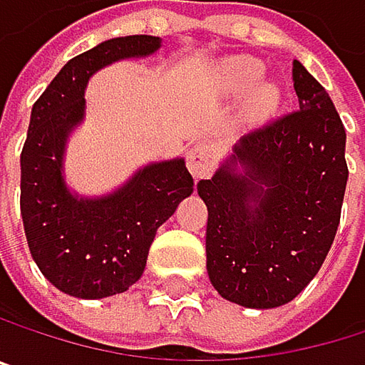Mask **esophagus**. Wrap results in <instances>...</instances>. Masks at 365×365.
Here are the masks:
<instances>
[{"mask_svg": "<svg viewBox=\"0 0 365 365\" xmlns=\"http://www.w3.org/2000/svg\"><path fill=\"white\" fill-rule=\"evenodd\" d=\"M186 162H188V170L192 173L195 179H201V177L210 175V170H212V166H214L212 155H210V151H207L205 145H195V147L188 151Z\"/></svg>", "mask_w": 365, "mask_h": 365, "instance_id": "34e87169", "label": "esophagus"}]
</instances>
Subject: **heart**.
Wrapping results in <instances>:
<instances>
[{
    "label": "heart",
    "mask_w": 365,
    "mask_h": 365,
    "mask_svg": "<svg viewBox=\"0 0 365 365\" xmlns=\"http://www.w3.org/2000/svg\"><path fill=\"white\" fill-rule=\"evenodd\" d=\"M263 74H265L263 63L252 57H233L222 66V83L229 93L244 96V93L252 91L250 100H248L250 115H261V113L274 108V104L278 102V89L274 85L257 87L259 81L263 78Z\"/></svg>",
    "instance_id": "b5f03b06"
}]
</instances>
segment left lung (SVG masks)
Listing matches in <instances>:
<instances>
[{
  "label": "left lung",
  "mask_w": 365,
  "mask_h": 365,
  "mask_svg": "<svg viewBox=\"0 0 365 365\" xmlns=\"http://www.w3.org/2000/svg\"><path fill=\"white\" fill-rule=\"evenodd\" d=\"M299 108L240 138L212 179L207 274L246 308H278L319 274L340 225L349 168L346 132L323 85L293 61Z\"/></svg>",
  "instance_id": "8db88e82"
}]
</instances>
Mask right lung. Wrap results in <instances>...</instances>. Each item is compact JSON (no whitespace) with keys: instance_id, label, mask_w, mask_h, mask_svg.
<instances>
[{"instance_id":"obj_1","label":"right lung","mask_w":365,"mask_h":365,"mask_svg":"<svg viewBox=\"0 0 365 365\" xmlns=\"http://www.w3.org/2000/svg\"><path fill=\"white\" fill-rule=\"evenodd\" d=\"M158 36L106 40L72 57L31 108L21 153V216L29 252L61 293L102 299L128 291L147 263L160 225L195 190L184 158L151 162L104 197H78L63 179L70 132L85 117V87L100 68L153 55Z\"/></svg>"}]
</instances>
